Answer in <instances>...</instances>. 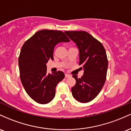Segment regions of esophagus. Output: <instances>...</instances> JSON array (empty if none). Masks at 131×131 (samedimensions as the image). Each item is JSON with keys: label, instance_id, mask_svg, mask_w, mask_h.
<instances>
[{"label": "esophagus", "instance_id": "obj_1", "mask_svg": "<svg viewBox=\"0 0 131 131\" xmlns=\"http://www.w3.org/2000/svg\"><path fill=\"white\" fill-rule=\"evenodd\" d=\"M65 77L66 78H68V77H70V75L69 74H67V73H65Z\"/></svg>", "mask_w": 131, "mask_h": 131}]
</instances>
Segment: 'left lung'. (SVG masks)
Instances as JSON below:
<instances>
[{"label": "left lung", "instance_id": "left-lung-1", "mask_svg": "<svg viewBox=\"0 0 131 131\" xmlns=\"http://www.w3.org/2000/svg\"><path fill=\"white\" fill-rule=\"evenodd\" d=\"M77 45L79 51V65L83 66V76L72 88L73 98L79 102L88 103L99 94L106 78L108 62L105 48L100 42L84 31L64 32ZM82 68V67H81Z\"/></svg>", "mask_w": 131, "mask_h": 131}]
</instances>
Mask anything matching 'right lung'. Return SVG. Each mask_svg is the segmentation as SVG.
Listing matches in <instances>:
<instances>
[{
  "instance_id": "obj_1",
  "label": "right lung",
  "mask_w": 131,
  "mask_h": 131,
  "mask_svg": "<svg viewBox=\"0 0 131 131\" xmlns=\"http://www.w3.org/2000/svg\"><path fill=\"white\" fill-rule=\"evenodd\" d=\"M69 41L61 31L43 30L36 32L21 47L18 58L20 79L28 95L38 103L52 100L57 85L65 77L62 71L48 74L46 64L54 59L56 45Z\"/></svg>"
}]
</instances>
